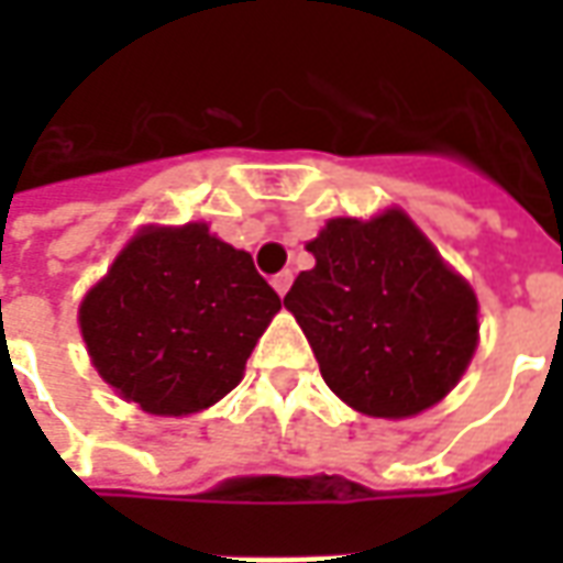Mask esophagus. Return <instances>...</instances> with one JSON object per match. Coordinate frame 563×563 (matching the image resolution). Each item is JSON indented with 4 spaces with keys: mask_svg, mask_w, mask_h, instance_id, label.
<instances>
[{
    "mask_svg": "<svg viewBox=\"0 0 563 563\" xmlns=\"http://www.w3.org/2000/svg\"><path fill=\"white\" fill-rule=\"evenodd\" d=\"M271 286H274V289H277V295L283 298V295L289 292V286H292V271H280V274L271 280Z\"/></svg>",
    "mask_w": 563,
    "mask_h": 563,
    "instance_id": "esophagus-1",
    "label": "esophagus"
}]
</instances>
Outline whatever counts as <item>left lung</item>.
<instances>
[{
    "label": "left lung",
    "mask_w": 563,
    "mask_h": 563,
    "mask_svg": "<svg viewBox=\"0 0 563 563\" xmlns=\"http://www.w3.org/2000/svg\"><path fill=\"white\" fill-rule=\"evenodd\" d=\"M307 250L317 265L295 277L283 305L329 389L379 419L443 401L479 341L471 283L398 208L365 222L329 220Z\"/></svg>",
    "instance_id": "8db88e82"
}]
</instances>
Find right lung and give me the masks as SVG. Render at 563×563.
I'll return each mask as SVG.
<instances>
[{"instance_id": "1", "label": "right lung", "mask_w": 563, "mask_h": 563, "mask_svg": "<svg viewBox=\"0 0 563 563\" xmlns=\"http://www.w3.org/2000/svg\"><path fill=\"white\" fill-rule=\"evenodd\" d=\"M280 310L244 250L205 222L141 229L84 295L80 334L108 386L144 413H198L241 383Z\"/></svg>"}]
</instances>
